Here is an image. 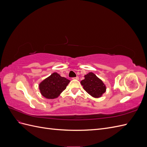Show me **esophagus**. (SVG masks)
Here are the masks:
<instances>
[{
  "instance_id": "1",
  "label": "esophagus",
  "mask_w": 147,
  "mask_h": 147,
  "mask_svg": "<svg viewBox=\"0 0 147 147\" xmlns=\"http://www.w3.org/2000/svg\"><path fill=\"white\" fill-rule=\"evenodd\" d=\"M73 79L74 80H78L79 79V77H75V78H73Z\"/></svg>"
}]
</instances>
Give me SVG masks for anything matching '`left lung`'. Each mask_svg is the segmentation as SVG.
Returning <instances> with one entry per match:
<instances>
[{"mask_svg":"<svg viewBox=\"0 0 147 147\" xmlns=\"http://www.w3.org/2000/svg\"><path fill=\"white\" fill-rule=\"evenodd\" d=\"M80 82L83 88L89 94L94 98H99L106 91V86L102 80L92 72H89Z\"/></svg>","mask_w":147,"mask_h":147,"instance_id":"1","label":"left lung"}]
</instances>
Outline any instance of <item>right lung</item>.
Here are the masks:
<instances>
[{"mask_svg": "<svg viewBox=\"0 0 147 147\" xmlns=\"http://www.w3.org/2000/svg\"><path fill=\"white\" fill-rule=\"evenodd\" d=\"M70 80L61 77L56 72L53 73L39 84V90L41 94L48 99L57 98L65 90Z\"/></svg>", "mask_w": 147, "mask_h": 147, "instance_id": "add662e5", "label": "right lung"}]
</instances>
